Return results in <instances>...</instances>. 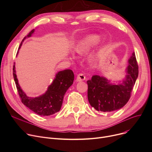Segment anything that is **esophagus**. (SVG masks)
I'll return each mask as SVG.
<instances>
[{
  "label": "esophagus",
  "instance_id": "esophagus-1",
  "mask_svg": "<svg viewBox=\"0 0 152 152\" xmlns=\"http://www.w3.org/2000/svg\"><path fill=\"white\" fill-rule=\"evenodd\" d=\"M85 79H86V76H84V75H83V73H80V74L77 75V76L76 81L77 82H80V81H84Z\"/></svg>",
  "mask_w": 152,
  "mask_h": 152
}]
</instances>
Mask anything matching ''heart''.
I'll list each match as a JSON object with an SVG mask.
<instances>
[{
  "mask_svg": "<svg viewBox=\"0 0 152 152\" xmlns=\"http://www.w3.org/2000/svg\"><path fill=\"white\" fill-rule=\"evenodd\" d=\"M100 40V36L96 34L87 36L77 44L75 47V51L79 54L83 53L90 49L91 47L97 44Z\"/></svg>",
  "mask_w": 152,
  "mask_h": 152,
  "instance_id": "1",
  "label": "heart"
}]
</instances>
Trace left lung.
Listing matches in <instances>:
<instances>
[{
	"instance_id": "8db88e82",
	"label": "left lung",
	"mask_w": 152,
	"mask_h": 152,
	"mask_svg": "<svg viewBox=\"0 0 152 152\" xmlns=\"http://www.w3.org/2000/svg\"><path fill=\"white\" fill-rule=\"evenodd\" d=\"M126 75L122 81L112 83L105 77L92 76L88 84L87 97L90 105L97 111L111 112L123 107L129 101L139 75L135 53L128 60Z\"/></svg>"
}]
</instances>
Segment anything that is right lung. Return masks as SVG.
I'll list each match as a JSON object with an SVG mask.
<instances>
[{
  "mask_svg": "<svg viewBox=\"0 0 152 152\" xmlns=\"http://www.w3.org/2000/svg\"><path fill=\"white\" fill-rule=\"evenodd\" d=\"M34 31V29H33L27 36L24 37L18 49L21 48L25 39L31 37ZM18 53V51L17 54ZM13 75L22 103L36 114L42 116L52 115L60 110L64 95L69 87L73 84L75 77L73 72L71 69L60 71L56 74L53 81L48 87L47 90L44 94L39 95V97H30L27 96L18 83L16 75L15 63L13 68Z\"/></svg>",
  "mask_w": 152,
  "mask_h": 152,
  "instance_id": "1",
  "label": "right lung"
}]
</instances>
